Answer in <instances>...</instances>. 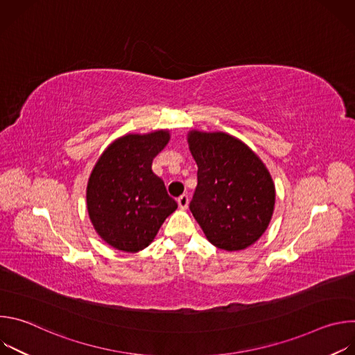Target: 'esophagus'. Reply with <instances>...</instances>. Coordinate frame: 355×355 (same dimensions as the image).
<instances>
[{
  "label": "esophagus",
  "instance_id": "obj_1",
  "mask_svg": "<svg viewBox=\"0 0 355 355\" xmlns=\"http://www.w3.org/2000/svg\"><path fill=\"white\" fill-rule=\"evenodd\" d=\"M177 202H178V207H180V209L185 211V209L188 208V204H189V196L184 193V195H181V196L177 199Z\"/></svg>",
  "mask_w": 355,
  "mask_h": 355
}]
</instances>
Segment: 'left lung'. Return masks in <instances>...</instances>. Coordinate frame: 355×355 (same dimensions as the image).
<instances>
[{"mask_svg": "<svg viewBox=\"0 0 355 355\" xmlns=\"http://www.w3.org/2000/svg\"><path fill=\"white\" fill-rule=\"evenodd\" d=\"M198 166L189 209L214 245L239 251L267 230L275 207V185L263 160L225 132L192 129L187 136Z\"/></svg>", "mask_w": 355, "mask_h": 355, "instance_id": "obj_1", "label": "left lung"}]
</instances>
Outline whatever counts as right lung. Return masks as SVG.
Returning <instances> with one entry per match:
<instances>
[{"label": "right lung", "instance_id": "add662e5", "mask_svg": "<svg viewBox=\"0 0 355 355\" xmlns=\"http://www.w3.org/2000/svg\"><path fill=\"white\" fill-rule=\"evenodd\" d=\"M170 130L128 133L99 156L87 184V211L98 236L111 247L136 252L155 240L177 202L151 164L170 141Z\"/></svg>", "mask_w": 355, "mask_h": 355}]
</instances>
